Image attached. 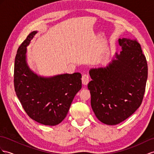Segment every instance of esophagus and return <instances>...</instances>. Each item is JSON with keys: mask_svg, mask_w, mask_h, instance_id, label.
<instances>
[{"mask_svg": "<svg viewBox=\"0 0 154 154\" xmlns=\"http://www.w3.org/2000/svg\"><path fill=\"white\" fill-rule=\"evenodd\" d=\"M82 82L84 85H86L89 82V76L87 74H84L82 76Z\"/></svg>", "mask_w": 154, "mask_h": 154, "instance_id": "1", "label": "esophagus"}]
</instances>
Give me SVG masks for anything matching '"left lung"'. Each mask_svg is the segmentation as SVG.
<instances>
[{
    "mask_svg": "<svg viewBox=\"0 0 154 154\" xmlns=\"http://www.w3.org/2000/svg\"><path fill=\"white\" fill-rule=\"evenodd\" d=\"M122 51L106 67L92 68L88 84L91 106L97 119L116 125L135 112L143 100L148 65L136 39H118Z\"/></svg>",
    "mask_w": 154,
    "mask_h": 154,
    "instance_id": "8db88e82",
    "label": "left lung"
}]
</instances>
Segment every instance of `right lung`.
<instances>
[{"instance_id":"add662e5","label":"right lung","mask_w":154,"mask_h":154,"mask_svg":"<svg viewBox=\"0 0 154 154\" xmlns=\"http://www.w3.org/2000/svg\"><path fill=\"white\" fill-rule=\"evenodd\" d=\"M36 33H30L18 48L14 64L15 91L30 118L45 125H56L66 118L82 87L81 74L43 77L34 73L27 64L26 53V47Z\"/></svg>"}]
</instances>
